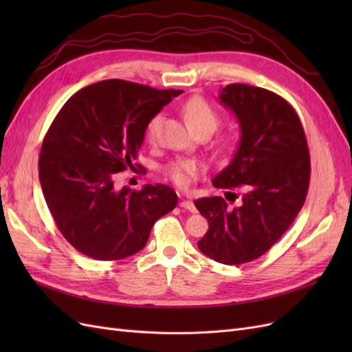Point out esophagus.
<instances>
[{"mask_svg":"<svg viewBox=\"0 0 352 352\" xmlns=\"http://www.w3.org/2000/svg\"><path fill=\"white\" fill-rule=\"evenodd\" d=\"M179 206L182 207V208H185V210H188V211H190V212H195L197 211V207L194 206L192 201H180Z\"/></svg>","mask_w":352,"mask_h":352,"instance_id":"obj_1","label":"esophagus"}]
</instances>
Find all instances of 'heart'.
I'll list each match as a JSON object with an SVG mask.
<instances>
[{
	"instance_id": "heart-1",
	"label": "heart",
	"mask_w": 352,
	"mask_h": 352,
	"mask_svg": "<svg viewBox=\"0 0 352 352\" xmlns=\"http://www.w3.org/2000/svg\"><path fill=\"white\" fill-rule=\"evenodd\" d=\"M184 119L188 127L192 132L208 131L210 133L214 132L220 124V116L211 105L199 97L190 98L182 107ZM163 123V116L155 114L153 119L146 124V140L150 142H155L160 132V127ZM204 168L201 162L195 158H177L175 162H170L164 167V175L173 180L179 186H185L189 182V177L198 175Z\"/></svg>"
}]
</instances>
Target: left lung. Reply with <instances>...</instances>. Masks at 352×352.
I'll return each instance as SVG.
<instances>
[{"label":"left lung","mask_w":352,"mask_h":352,"mask_svg":"<svg viewBox=\"0 0 352 352\" xmlns=\"http://www.w3.org/2000/svg\"><path fill=\"white\" fill-rule=\"evenodd\" d=\"M219 100L235 114L241 140L212 185L242 194L233 208L221 197L195 201L208 220L198 248L217 263L238 265L261 257L292 225L310 185V153L300 117L278 94L232 83Z\"/></svg>","instance_id":"obj_1"}]
</instances>
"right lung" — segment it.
Segmentation results:
<instances>
[{
  "mask_svg": "<svg viewBox=\"0 0 352 352\" xmlns=\"http://www.w3.org/2000/svg\"><path fill=\"white\" fill-rule=\"evenodd\" d=\"M182 92L101 80L70 97L51 123L39 180L58 230L79 252L100 261L131 257L176 207L166 185L119 190L114 184L116 173L133 168L148 122Z\"/></svg>",
  "mask_w": 352,
  "mask_h": 352,
  "instance_id": "right-lung-1",
  "label": "right lung"
}]
</instances>
